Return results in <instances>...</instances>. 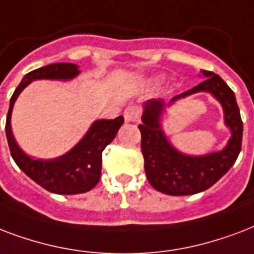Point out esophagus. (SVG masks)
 <instances>
[{
	"label": "esophagus",
	"mask_w": 254,
	"mask_h": 254,
	"mask_svg": "<svg viewBox=\"0 0 254 254\" xmlns=\"http://www.w3.org/2000/svg\"><path fill=\"white\" fill-rule=\"evenodd\" d=\"M139 115H140V111L137 107H128V109L125 110V121L126 123H133L139 119Z\"/></svg>",
	"instance_id": "1"
}]
</instances>
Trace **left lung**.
Here are the masks:
<instances>
[{
    "mask_svg": "<svg viewBox=\"0 0 254 254\" xmlns=\"http://www.w3.org/2000/svg\"><path fill=\"white\" fill-rule=\"evenodd\" d=\"M205 79L168 103L163 99H149L143 103L141 125V154L144 158L147 179L155 190L171 196H187L211 188L219 182L241 151L243 121L235 92L215 72L202 70ZM197 92H208L219 102L224 111V124L231 131L227 145L220 151L205 155H188L179 151L166 137L161 126L162 114L167 107L178 100Z\"/></svg>",
    "mask_w": 254,
    "mask_h": 254,
    "instance_id": "left-lung-1",
    "label": "left lung"
}]
</instances>
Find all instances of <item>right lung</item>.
Returning <instances> with one entry per match:
<instances>
[{"label":"right lung","instance_id":"1","mask_svg":"<svg viewBox=\"0 0 254 254\" xmlns=\"http://www.w3.org/2000/svg\"><path fill=\"white\" fill-rule=\"evenodd\" d=\"M80 74L74 64H53L33 70L23 76L10 98L6 117L7 144L15 164L37 184L49 192L58 194H78L92 190L98 184L102 172V152L117 136L123 125V117L92 122L84 136L66 154L54 159L33 158L23 152L11 131V113L23 88L39 79L71 80Z\"/></svg>","mask_w":254,"mask_h":254}]
</instances>
